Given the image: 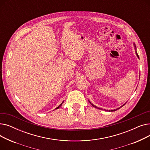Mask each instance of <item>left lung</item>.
<instances>
[{"label": "left lung", "mask_w": 150, "mask_h": 150, "mask_svg": "<svg viewBox=\"0 0 150 150\" xmlns=\"http://www.w3.org/2000/svg\"><path fill=\"white\" fill-rule=\"evenodd\" d=\"M134 48H135V50H136V55H137V57H138V58H139V55H138V54H137V51H136V45L134 44ZM89 103L92 105V106H93V107H94V108H97V109H101V110H105V111H109V112H112V111H117V110H118V109H119L121 107H123L126 103H125V104H123L122 106H121L120 107H119V108H117L116 109H113V110H109V111H108V110H106V109H102V108H98V107H97L96 106H95V105H94L93 104H92V103H91V102L89 100Z\"/></svg>", "instance_id": "left-lung-1"}]
</instances>
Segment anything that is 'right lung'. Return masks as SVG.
<instances>
[{
    "instance_id": "add662e5",
    "label": "right lung",
    "mask_w": 150,
    "mask_h": 150,
    "mask_svg": "<svg viewBox=\"0 0 150 150\" xmlns=\"http://www.w3.org/2000/svg\"><path fill=\"white\" fill-rule=\"evenodd\" d=\"M63 103H64V101H63L62 102V103H61V105H59V106H58V107H57V108L56 109H58V108H59V107H60V106H61L62 105V104Z\"/></svg>"
}]
</instances>
